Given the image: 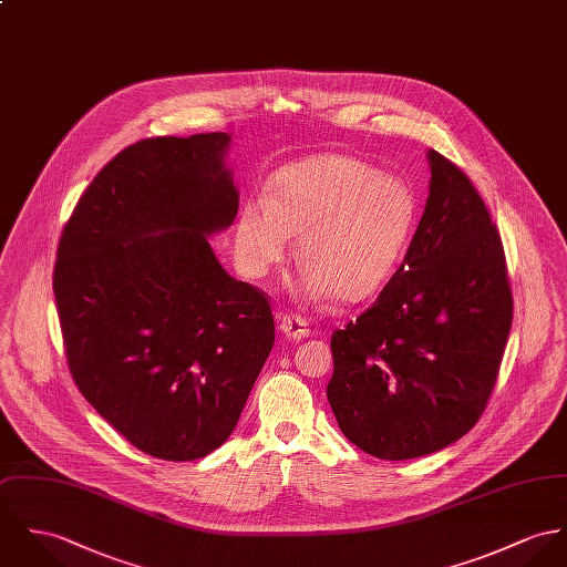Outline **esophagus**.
Segmentation results:
<instances>
[{"label": "esophagus", "instance_id": "esophagus-1", "mask_svg": "<svg viewBox=\"0 0 567 567\" xmlns=\"http://www.w3.org/2000/svg\"><path fill=\"white\" fill-rule=\"evenodd\" d=\"M279 329L281 333H286L288 338L292 340H301V338H308L311 333L309 329V322L303 316H297V313H286L279 318Z\"/></svg>", "mask_w": 567, "mask_h": 567}]
</instances>
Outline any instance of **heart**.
<instances>
[{
	"label": "heart",
	"mask_w": 567,
	"mask_h": 567,
	"mask_svg": "<svg viewBox=\"0 0 567 567\" xmlns=\"http://www.w3.org/2000/svg\"><path fill=\"white\" fill-rule=\"evenodd\" d=\"M408 184L351 155H316L281 168L270 193L249 197L236 218V254L251 275L286 258L299 234L306 299L360 301L390 277L412 231Z\"/></svg>",
	"instance_id": "b5f03b06"
}]
</instances>
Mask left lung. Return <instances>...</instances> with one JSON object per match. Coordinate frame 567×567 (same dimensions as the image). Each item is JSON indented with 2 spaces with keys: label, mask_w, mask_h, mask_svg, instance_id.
<instances>
[{
  "label": "left lung",
  "mask_w": 567,
  "mask_h": 567,
  "mask_svg": "<svg viewBox=\"0 0 567 567\" xmlns=\"http://www.w3.org/2000/svg\"><path fill=\"white\" fill-rule=\"evenodd\" d=\"M431 193L403 264L358 320L333 331L327 399L363 453H435L485 412L514 320L496 223L464 171L429 150Z\"/></svg>",
  "instance_id": "1"
}]
</instances>
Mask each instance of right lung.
Instances as JSON below:
<instances>
[{
	"label": "right lung",
	"mask_w": 567,
	"mask_h": 567,
	"mask_svg": "<svg viewBox=\"0 0 567 567\" xmlns=\"http://www.w3.org/2000/svg\"><path fill=\"white\" fill-rule=\"evenodd\" d=\"M229 136L145 138L114 155L64 223L53 297L71 377L130 444L164 462L216 451L275 344L268 295L220 266Z\"/></svg>",
	"instance_id": "add662e5"
}]
</instances>
